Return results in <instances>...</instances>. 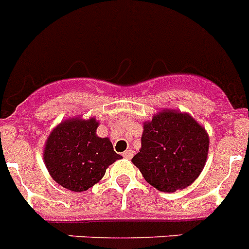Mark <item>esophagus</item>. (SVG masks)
<instances>
[{"mask_svg": "<svg viewBox=\"0 0 249 249\" xmlns=\"http://www.w3.org/2000/svg\"><path fill=\"white\" fill-rule=\"evenodd\" d=\"M123 158H126V159H131L132 157H133V150H131V149H128V150H126V152H123Z\"/></svg>", "mask_w": 249, "mask_h": 249, "instance_id": "esophagus-1", "label": "esophagus"}]
</instances>
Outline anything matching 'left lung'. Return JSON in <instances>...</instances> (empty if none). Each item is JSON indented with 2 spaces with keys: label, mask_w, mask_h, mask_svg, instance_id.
Wrapping results in <instances>:
<instances>
[{
  "label": "left lung",
  "mask_w": 249,
  "mask_h": 249,
  "mask_svg": "<svg viewBox=\"0 0 249 249\" xmlns=\"http://www.w3.org/2000/svg\"><path fill=\"white\" fill-rule=\"evenodd\" d=\"M209 134L188 113L163 109L143 124L142 147L132 158L148 184L163 193L188 188L209 153Z\"/></svg>",
  "instance_id": "1"
}]
</instances>
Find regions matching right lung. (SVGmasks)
Segmentation results:
<instances>
[{
    "mask_svg": "<svg viewBox=\"0 0 249 249\" xmlns=\"http://www.w3.org/2000/svg\"><path fill=\"white\" fill-rule=\"evenodd\" d=\"M96 118L64 121L52 131L44 147V163L59 185L68 190L86 191L104 178L106 169L122 157L108 138L96 134Z\"/></svg>",
    "mask_w": 249,
    "mask_h": 249,
    "instance_id": "add662e5",
    "label": "right lung"
}]
</instances>
